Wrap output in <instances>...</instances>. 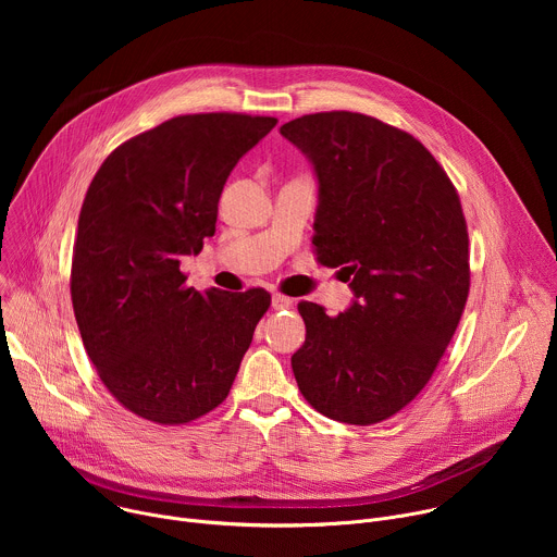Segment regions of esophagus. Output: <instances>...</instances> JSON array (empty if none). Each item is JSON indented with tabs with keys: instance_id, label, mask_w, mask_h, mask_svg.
<instances>
[{
	"instance_id": "obj_1",
	"label": "esophagus",
	"mask_w": 557,
	"mask_h": 557,
	"mask_svg": "<svg viewBox=\"0 0 557 557\" xmlns=\"http://www.w3.org/2000/svg\"><path fill=\"white\" fill-rule=\"evenodd\" d=\"M271 306H273L275 310H284V308H290V306H293V299L286 297V295L275 293V295L271 297Z\"/></svg>"
}]
</instances>
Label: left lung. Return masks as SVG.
Instances as JSON below:
<instances>
[{
  "instance_id": "obj_1",
  "label": "left lung",
  "mask_w": 557,
  "mask_h": 557,
  "mask_svg": "<svg viewBox=\"0 0 557 557\" xmlns=\"http://www.w3.org/2000/svg\"><path fill=\"white\" fill-rule=\"evenodd\" d=\"M280 134L317 178V260L342 267L355 295L337 317L299 301L306 342L290 357L295 381L329 419L385 421L425 387L467 301L458 194L414 136L372 116L306 114Z\"/></svg>"
}]
</instances>
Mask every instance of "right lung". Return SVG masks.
Instances as JSON below:
<instances>
[{"mask_svg": "<svg viewBox=\"0 0 557 557\" xmlns=\"http://www.w3.org/2000/svg\"><path fill=\"white\" fill-rule=\"evenodd\" d=\"M273 116L187 114L116 147L92 178L70 295L88 357L129 412L163 425L218 408L271 306L262 288L187 286L185 256L215 233L218 200Z\"/></svg>", "mask_w": 557, "mask_h": 557, "instance_id": "add662e5", "label": "right lung"}]
</instances>
